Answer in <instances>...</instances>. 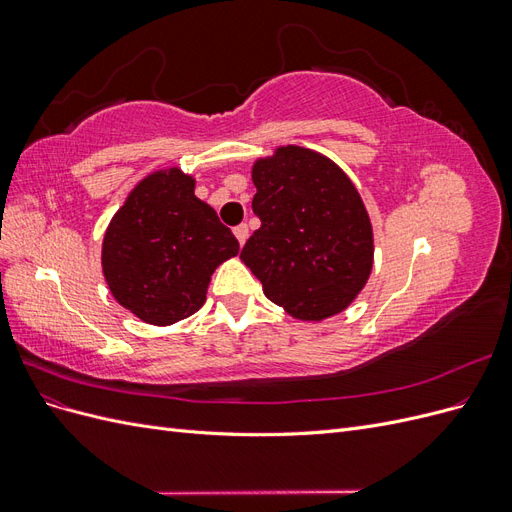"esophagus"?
Instances as JSON below:
<instances>
[{"label": "esophagus", "instance_id": "esophagus-1", "mask_svg": "<svg viewBox=\"0 0 512 512\" xmlns=\"http://www.w3.org/2000/svg\"><path fill=\"white\" fill-rule=\"evenodd\" d=\"M235 237H237V241H239L241 245H245L247 237H250V228H247V224H239V226L235 228Z\"/></svg>", "mask_w": 512, "mask_h": 512}]
</instances>
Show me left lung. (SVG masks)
Listing matches in <instances>:
<instances>
[{"label": "left lung", "mask_w": 512, "mask_h": 512, "mask_svg": "<svg viewBox=\"0 0 512 512\" xmlns=\"http://www.w3.org/2000/svg\"><path fill=\"white\" fill-rule=\"evenodd\" d=\"M260 228L241 260L265 297L305 322L344 309L374 267V228L359 190L331 158L284 145L252 166Z\"/></svg>", "instance_id": "left-lung-1"}]
</instances>
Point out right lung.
I'll return each mask as SVG.
<instances>
[{"mask_svg": "<svg viewBox=\"0 0 512 512\" xmlns=\"http://www.w3.org/2000/svg\"><path fill=\"white\" fill-rule=\"evenodd\" d=\"M179 166L138 181L108 224L102 273L115 301L147 324L168 327L203 307L213 271L239 241L196 194Z\"/></svg>", "mask_w": 512, "mask_h": 512, "instance_id": "add662e5", "label": "right lung"}]
</instances>
